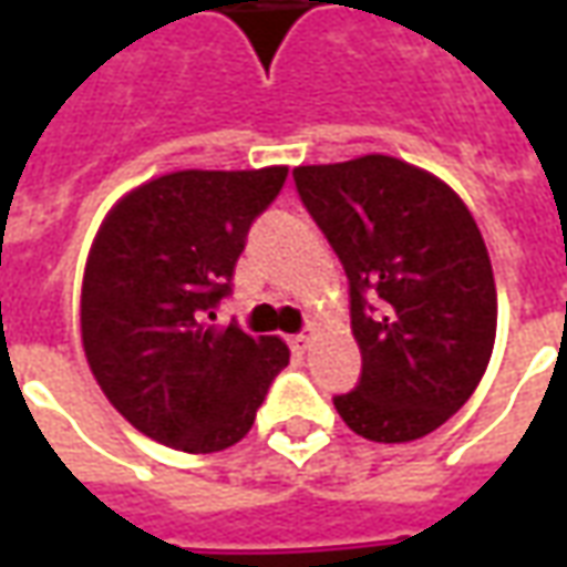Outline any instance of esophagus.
<instances>
[{"label": "esophagus", "mask_w": 567, "mask_h": 567, "mask_svg": "<svg viewBox=\"0 0 567 567\" xmlns=\"http://www.w3.org/2000/svg\"><path fill=\"white\" fill-rule=\"evenodd\" d=\"M288 343H291V349H295V352H300V355H303V352L309 349V337H307V333H295V337H291Z\"/></svg>", "instance_id": "obj_1"}]
</instances>
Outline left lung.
<instances>
[{"mask_svg":"<svg viewBox=\"0 0 567 567\" xmlns=\"http://www.w3.org/2000/svg\"><path fill=\"white\" fill-rule=\"evenodd\" d=\"M297 194L349 279L361 380L333 394L355 434L406 443L440 427L486 373L498 297L455 190L385 154L297 166Z\"/></svg>","mask_w":567,"mask_h":567,"instance_id":"8db88e82","label":"left lung"}]
</instances>
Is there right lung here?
<instances>
[{
    "mask_svg": "<svg viewBox=\"0 0 567 567\" xmlns=\"http://www.w3.org/2000/svg\"><path fill=\"white\" fill-rule=\"evenodd\" d=\"M285 175V166L161 175L130 190L96 234L81 291L84 355L117 413L157 443L234 446L288 364L279 337L212 324Z\"/></svg>",
    "mask_w": 567,
    "mask_h": 567,
    "instance_id": "right-lung-1",
    "label": "right lung"
}]
</instances>
